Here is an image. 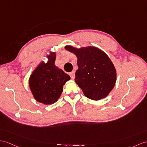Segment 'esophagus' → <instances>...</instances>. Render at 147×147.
<instances>
[{
  "mask_svg": "<svg viewBox=\"0 0 147 147\" xmlns=\"http://www.w3.org/2000/svg\"><path fill=\"white\" fill-rule=\"evenodd\" d=\"M69 75H70V76L71 79H74V77H75V72H74V71H71V72L69 74Z\"/></svg>",
  "mask_w": 147,
  "mask_h": 147,
  "instance_id": "esophagus-1",
  "label": "esophagus"
}]
</instances>
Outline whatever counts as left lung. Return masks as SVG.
I'll return each mask as SVG.
<instances>
[{
	"label": "left lung",
	"instance_id": "left-lung-1",
	"mask_svg": "<svg viewBox=\"0 0 147 147\" xmlns=\"http://www.w3.org/2000/svg\"><path fill=\"white\" fill-rule=\"evenodd\" d=\"M65 49L77 57L78 69L75 82L84 95L94 100L106 97L115 86L117 78L116 70L109 57L95 47L78 49L67 45Z\"/></svg>",
	"mask_w": 147,
	"mask_h": 147
}]
</instances>
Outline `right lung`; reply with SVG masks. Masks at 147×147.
Here are the masks:
<instances>
[{
  "mask_svg": "<svg viewBox=\"0 0 147 147\" xmlns=\"http://www.w3.org/2000/svg\"><path fill=\"white\" fill-rule=\"evenodd\" d=\"M47 58V63H40L29 78L30 88L35 99L45 105L57 101L63 85L70 79L69 75L55 65V53L51 52Z\"/></svg>",
  "mask_w": 147,
  "mask_h": 147,
  "instance_id": "1",
  "label": "right lung"
}]
</instances>
